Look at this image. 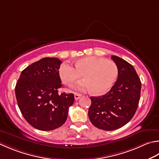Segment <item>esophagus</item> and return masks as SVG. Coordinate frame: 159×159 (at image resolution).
Instances as JSON below:
<instances>
[{
	"mask_svg": "<svg viewBox=\"0 0 159 159\" xmlns=\"http://www.w3.org/2000/svg\"><path fill=\"white\" fill-rule=\"evenodd\" d=\"M80 97H81V94H78V93H74V98H75L76 100H78V99H79Z\"/></svg>",
	"mask_w": 159,
	"mask_h": 159,
	"instance_id": "esophagus-1",
	"label": "esophagus"
}]
</instances>
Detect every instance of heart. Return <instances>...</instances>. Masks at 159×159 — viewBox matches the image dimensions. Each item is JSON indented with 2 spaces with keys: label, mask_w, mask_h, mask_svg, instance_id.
Returning a JSON list of instances; mask_svg holds the SVG:
<instances>
[{
  "label": "heart",
  "mask_w": 159,
  "mask_h": 159,
  "mask_svg": "<svg viewBox=\"0 0 159 159\" xmlns=\"http://www.w3.org/2000/svg\"><path fill=\"white\" fill-rule=\"evenodd\" d=\"M74 68L69 63L61 65L59 70L61 79L65 85L71 86L81 76L84 79L77 85L79 90L90 89L92 93L101 95L110 89L119 74L116 64L104 58L87 57L74 62Z\"/></svg>",
  "instance_id": "obj_1"
}]
</instances>
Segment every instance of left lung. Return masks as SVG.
Here are the masks:
<instances>
[{
    "label": "left lung",
    "mask_w": 159,
    "mask_h": 159,
    "mask_svg": "<svg viewBox=\"0 0 159 159\" xmlns=\"http://www.w3.org/2000/svg\"><path fill=\"white\" fill-rule=\"evenodd\" d=\"M111 59L119 70L116 81L106 94L90 97L92 104L88 111L93 125L106 131L119 129L132 119L141 89V80L132 65L116 56Z\"/></svg>",
    "instance_id": "left-lung-1"
}]
</instances>
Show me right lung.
Returning <instances> with one entry per match:
<instances>
[{"instance_id": "add662e5", "label": "right lung", "mask_w": 159, "mask_h": 159, "mask_svg": "<svg viewBox=\"0 0 159 159\" xmlns=\"http://www.w3.org/2000/svg\"><path fill=\"white\" fill-rule=\"evenodd\" d=\"M62 62L47 57L23 70L16 85L18 107L34 128L49 131L63 125L68 109L74 102L73 94H58L62 87L59 68Z\"/></svg>"}]
</instances>
